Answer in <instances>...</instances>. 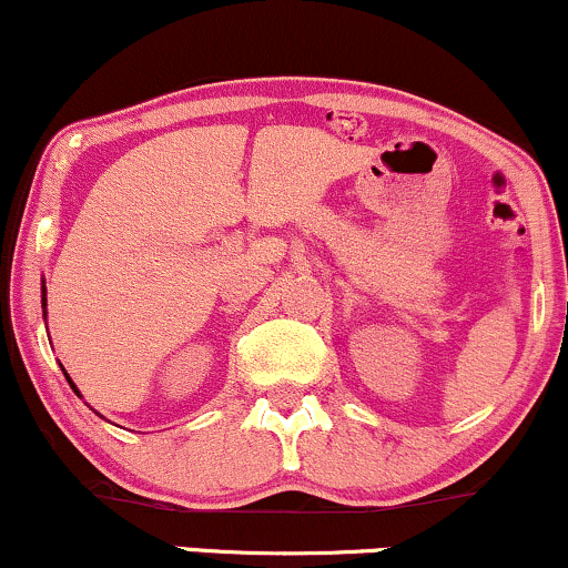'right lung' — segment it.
<instances>
[{"label": "right lung", "instance_id": "add662e5", "mask_svg": "<svg viewBox=\"0 0 568 568\" xmlns=\"http://www.w3.org/2000/svg\"><path fill=\"white\" fill-rule=\"evenodd\" d=\"M41 306H44V320H47V285H44V288H41ZM64 377H68V372H64ZM68 383H70V387H73V390L78 393V387L73 385V379L68 377Z\"/></svg>", "mask_w": 568, "mask_h": 568}]
</instances>
